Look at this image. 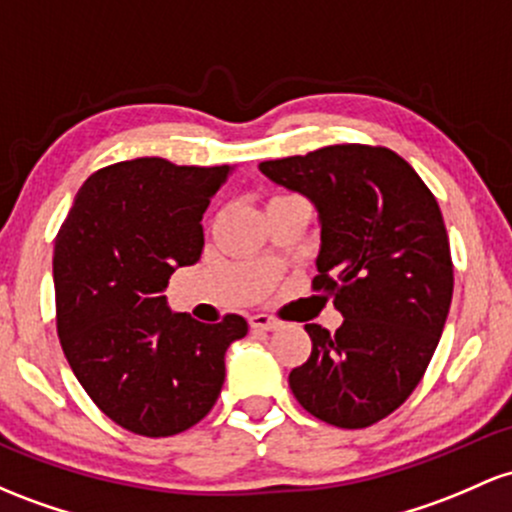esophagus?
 I'll return each instance as SVG.
<instances>
[{"mask_svg": "<svg viewBox=\"0 0 512 512\" xmlns=\"http://www.w3.org/2000/svg\"><path fill=\"white\" fill-rule=\"evenodd\" d=\"M250 328L252 330H262V333H269V330L279 328V320L267 316V313H255V316H250Z\"/></svg>", "mask_w": 512, "mask_h": 512, "instance_id": "1", "label": "esophagus"}]
</instances>
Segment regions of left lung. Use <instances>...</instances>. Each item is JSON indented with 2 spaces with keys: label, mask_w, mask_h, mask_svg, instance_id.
Instances as JSON below:
<instances>
[{
  "label": "left lung",
  "mask_w": 512,
  "mask_h": 512,
  "mask_svg": "<svg viewBox=\"0 0 512 512\" xmlns=\"http://www.w3.org/2000/svg\"><path fill=\"white\" fill-rule=\"evenodd\" d=\"M260 170L316 204L313 291L333 296L345 318L335 333L306 325L313 350L291 369V391L323 423L369 428L411 396L445 328L454 267L440 206L381 145H325Z\"/></svg>",
  "instance_id": "8db88e82"
}]
</instances>
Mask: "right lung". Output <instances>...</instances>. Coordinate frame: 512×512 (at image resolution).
Masks as SVG:
<instances>
[{
	"label": "right lung",
	"instance_id": "add662e5",
	"mask_svg": "<svg viewBox=\"0 0 512 512\" xmlns=\"http://www.w3.org/2000/svg\"><path fill=\"white\" fill-rule=\"evenodd\" d=\"M230 167L136 157L82 184L55 238L58 338L87 396L116 425L170 437L206 418L247 320L199 323L167 308L177 267L199 262L201 218Z\"/></svg>",
	"mask_w": 512,
	"mask_h": 512
}]
</instances>
